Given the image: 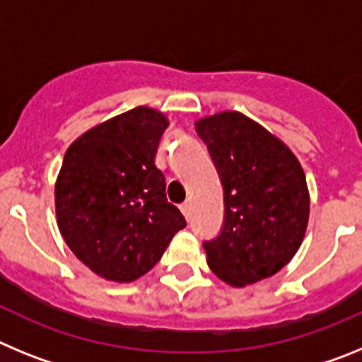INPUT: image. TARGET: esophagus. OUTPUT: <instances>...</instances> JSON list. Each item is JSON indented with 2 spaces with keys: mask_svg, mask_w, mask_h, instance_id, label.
I'll use <instances>...</instances> for the list:
<instances>
[{
  "mask_svg": "<svg viewBox=\"0 0 362 362\" xmlns=\"http://www.w3.org/2000/svg\"><path fill=\"white\" fill-rule=\"evenodd\" d=\"M179 209H181V212H183V216L187 217V219H190V216H192V203H190V201H185V203L179 206Z\"/></svg>",
  "mask_w": 362,
  "mask_h": 362,
  "instance_id": "obj_1",
  "label": "esophagus"
}]
</instances>
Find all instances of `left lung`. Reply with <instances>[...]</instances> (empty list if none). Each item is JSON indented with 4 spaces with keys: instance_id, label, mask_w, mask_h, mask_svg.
<instances>
[{
    "instance_id": "8db88e82",
    "label": "left lung",
    "mask_w": 362,
    "mask_h": 362,
    "mask_svg": "<svg viewBox=\"0 0 362 362\" xmlns=\"http://www.w3.org/2000/svg\"><path fill=\"white\" fill-rule=\"evenodd\" d=\"M225 192L219 235L206 263L232 286L274 276L299 250L310 214L305 172L292 150L241 112L196 121Z\"/></svg>"
}]
</instances>
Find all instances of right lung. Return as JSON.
<instances>
[{"mask_svg": "<svg viewBox=\"0 0 362 362\" xmlns=\"http://www.w3.org/2000/svg\"><path fill=\"white\" fill-rule=\"evenodd\" d=\"M166 127L161 112L132 108L83 134L63 158L57 226L74 255L108 281L145 276L187 226L153 163Z\"/></svg>", "mask_w": 362, "mask_h": 362, "instance_id": "add662e5", "label": "right lung"}]
</instances>
